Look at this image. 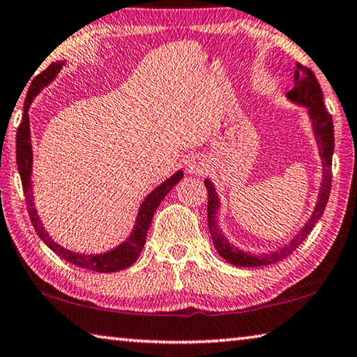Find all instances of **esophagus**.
I'll list each match as a JSON object with an SVG mask.
<instances>
[{
	"label": "esophagus",
	"instance_id": "34e87169",
	"mask_svg": "<svg viewBox=\"0 0 357 357\" xmlns=\"http://www.w3.org/2000/svg\"><path fill=\"white\" fill-rule=\"evenodd\" d=\"M206 169V163L203 162V158L200 155L192 157L188 162V173L190 174H202Z\"/></svg>",
	"mask_w": 357,
	"mask_h": 357
}]
</instances>
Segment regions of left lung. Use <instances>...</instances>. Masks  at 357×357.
<instances>
[{
  "instance_id": "1",
  "label": "left lung",
  "mask_w": 357,
  "mask_h": 357,
  "mask_svg": "<svg viewBox=\"0 0 357 357\" xmlns=\"http://www.w3.org/2000/svg\"><path fill=\"white\" fill-rule=\"evenodd\" d=\"M287 98L294 103L303 105L308 107V114L313 123V132L316 137V143H318L319 154L322 158V183L321 190L318 197V203H316L314 211L308 219V222L303 225L301 231L294 236V238L287 243L286 246L280 248L278 251L264 254V256H252V254L243 252L238 248L230 245L227 238L222 235V231L218 227L216 214L219 209V199L216 190L211 181L205 179V185L208 189V229L211 234L213 245L216 248L220 257H224L229 264L236 265V267H262V265L276 264L280 260L286 259L289 254L297 250L298 245L307 238L310 231L313 230L314 224L324 213L327 200L331 195L332 188V155H333V122L332 116L327 112L324 101H322V90L316 79L314 73L310 68L303 66L301 63L296 65V76H294V89L287 92Z\"/></svg>"
}]
</instances>
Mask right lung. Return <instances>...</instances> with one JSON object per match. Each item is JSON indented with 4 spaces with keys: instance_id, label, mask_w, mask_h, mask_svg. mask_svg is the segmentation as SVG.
<instances>
[{
    "instance_id": "add662e5",
    "label": "right lung",
    "mask_w": 357,
    "mask_h": 357,
    "mask_svg": "<svg viewBox=\"0 0 357 357\" xmlns=\"http://www.w3.org/2000/svg\"><path fill=\"white\" fill-rule=\"evenodd\" d=\"M61 65H63L61 61L49 65L47 70L39 73V75L33 79V84L30 90H28L26 100L24 105V117H22L20 126L17 128L15 160H17V168H19L20 179H22V188H24L28 214H30L31 224L33 227H35L39 238L46 243L56 256L65 259L66 262L77 265V267L81 268L98 271V273L123 270L130 267V265L138 259L139 252L143 250L146 243V234H148L151 220L154 218L155 209L158 208V205H160V202L165 199L168 192L174 188V184H178L179 181L183 179V172L174 173L172 178H168L165 183H162L158 188H155L148 197H146L144 202L141 203L139 206L137 222H135V229L132 231V235H130L126 241L121 243L117 248H114V250L107 251L105 254H77L70 250H65L63 246H60L59 243H55L52 238H50L46 229H44L41 219L38 216L35 209V202H33V189H31L33 151H31V139H30V117H28V109H30V105L33 98L36 97V93L44 86H47V84L52 81V79L56 76V73L60 71Z\"/></svg>"
}]
</instances>
